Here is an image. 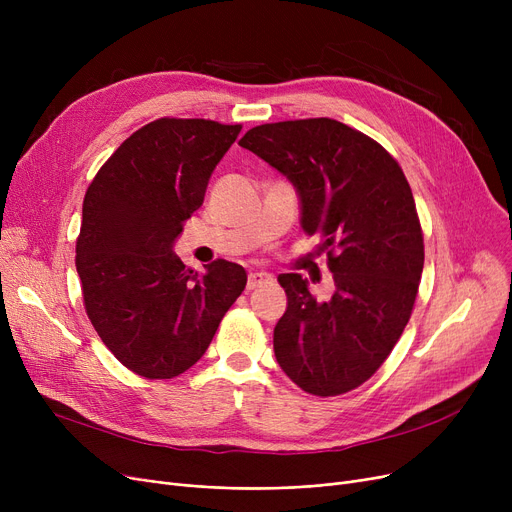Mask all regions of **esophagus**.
I'll return each instance as SVG.
<instances>
[{"label":"esophagus","instance_id":"1","mask_svg":"<svg viewBox=\"0 0 512 512\" xmlns=\"http://www.w3.org/2000/svg\"><path fill=\"white\" fill-rule=\"evenodd\" d=\"M272 282V276L265 274V272H251L249 278H247V290H255L263 284H270Z\"/></svg>","mask_w":512,"mask_h":512}]
</instances>
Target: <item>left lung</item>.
Masks as SVG:
<instances>
[{
  "instance_id": "left-lung-1",
  "label": "left lung",
  "mask_w": 512,
  "mask_h": 512,
  "mask_svg": "<svg viewBox=\"0 0 512 512\" xmlns=\"http://www.w3.org/2000/svg\"><path fill=\"white\" fill-rule=\"evenodd\" d=\"M297 186L305 234L319 236L334 276L317 301L299 274H280L288 307L274 353L315 396L367 382L409 324L423 272V232L398 161L367 134L330 118L261 124L240 139Z\"/></svg>"
}]
</instances>
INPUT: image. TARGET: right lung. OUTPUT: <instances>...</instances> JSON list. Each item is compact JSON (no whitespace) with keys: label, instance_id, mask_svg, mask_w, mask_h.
Here are the masks:
<instances>
[{"label":"right lung","instance_id":"1","mask_svg":"<svg viewBox=\"0 0 512 512\" xmlns=\"http://www.w3.org/2000/svg\"><path fill=\"white\" fill-rule=\"evenodd\" d=\"M240 128L153 120L130 134L87 188L76 238L85 311L112 355L147 380L191 369L247 286L238 263L215 259L197 274L172 253Z\"/></svg>","mask_w":512,"mask_h":512}]
</instances>
